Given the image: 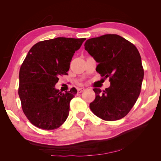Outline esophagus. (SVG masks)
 <instances>
[{
  "label": "esophagus",
  "instance_id": "obj_1",
  "mask_svg": "<svg viewBox=\"0 0 161 161\" xmlns=\"http://www.w3.org/2000/svg\"><path fill=\"white\" fill-rule=\"evenodd\" d=\"M85 89L84 88V87H81V88H79V89H78V92H79V93H80V92H82Z\"/></svg>",
  "mask_w": 161,
  "mask_h": 161
}]
</instances>
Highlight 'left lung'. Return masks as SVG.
<instances>
[{"instance_id":"8db88e82","label":"left lung","mask_w":161,"mask_h":161,"mask_svg":"<svg viewBox=\"0 0 161 161\" xmlns=\"http://www.w3.org/2000/svg\"><path fill=\"white\" fill-rule=\"evenodd\" d=\"M85 49L98 63L96 71L109 77L110 86L103 92L94 89L95 99L90 109L106 121L127 115L137 101L144 79L140 53L136 46L116 34H107L87 40Z\"/></svg>"}]
</instances>
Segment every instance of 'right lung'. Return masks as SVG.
<instances>
[{
    "label": "right lung",
    "mask_w": 161,
    "mask_h": 161,
    "mask_svg": "<svg viewBox=\"0 0 161 161\" xmlns=\"http://www.w3.org/2000/svg\"><path fill=\"white\" fill-rule=\"evenodd\" d=\"M85 38L56 37L37 43L29 51L19 70V95L24 114L43 130H54L64 123L75 88L63 93L55 88L67 75L75 51Z\"/></svg>",
    "instance_id": "1"
}]
</instances>
